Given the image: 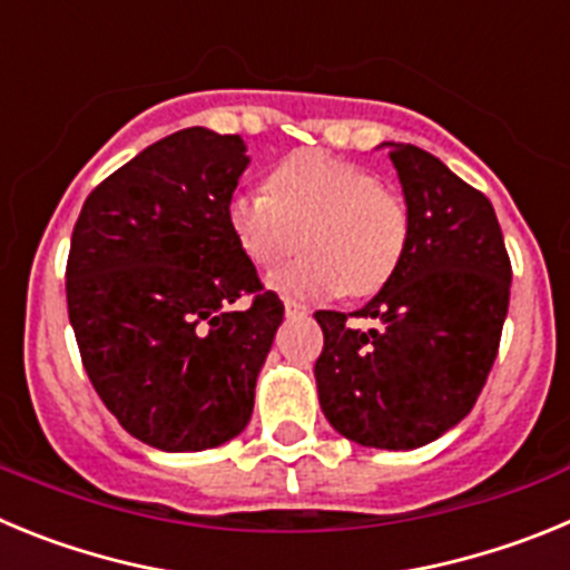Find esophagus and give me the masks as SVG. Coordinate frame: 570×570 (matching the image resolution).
Segmentation results:
<instances>
[{
  "label": "esophagus",
  "mask_w": 570,
  "mask_h": 570,
  "mask_svg": "<svg viewBox=\"0 0 570 570\" xmlns=\"http://www.w3.org/2000/svg\"><path fill=\"white\" fill-rule=\"evenodd\" d=\"M308 314H311L308 305H302V302H296V299H285V316H288V320H296V316H308Z\"/></svg>",
  "instance_id": "1"
}]
</instances>
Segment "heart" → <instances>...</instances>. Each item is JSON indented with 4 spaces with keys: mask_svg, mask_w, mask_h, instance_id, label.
Returning a JSON list of instances; mask_svg holds the SVG:
<instances>
[{
    "mask_svg": "<svg viewBox=\"0 0 570 570\" xmlns=\"http://www.w3.org/2000/svg\"><path fill=\"white\" fill-rule=\"evenodd\" d=\"M228 228L256 268L279 265L299 236V259L271 274L279 294L367 296L400 268L407 208L374 170L325 150H296L274 165L268 188L230 196Z\"/></svg>",
    "mask_w": 570,
    "mask_h": 570,
    "instance_id": "obj_1",
    "label": "heart"
}]
</instances>
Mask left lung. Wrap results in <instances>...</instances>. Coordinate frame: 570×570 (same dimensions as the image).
<instances>
[{"mask_svg": "<svg viewBox=\"0 0 570 570\" xmlns=\"http://www.w3.org/2000/svg\"><path fill=\"white\" fill-rule=\"evenodd\" d=\"M407 205L400 268L354 316L316 311L325 345L314 365L322 414L347 440L411 451L471 414L511 299V259L488 196L434 154L385 142Z\"/></svg>", "mask_w": 570, "mask_h": 570, "instance_id": "1", "label": "left lung"}]
</instances>
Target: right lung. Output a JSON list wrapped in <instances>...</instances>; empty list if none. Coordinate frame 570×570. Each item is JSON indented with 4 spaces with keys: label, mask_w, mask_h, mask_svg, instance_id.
I'll return each mask as SVG.
<instances>
[{
    "label": "right lung",
    "mask_w": 570,
    "mask_h": 570,
    "mask_svg": "<svg viewBox=\"0 0 570 570\" xmlns=\"http://www.w3.org/2000/svg\"><path fill=\"white\" fill-rule=\"evenodd\" d=\"M248 163L236 134L176 130L90 190L70 236L68 316L90 385L170 454L245 431L285 314L228 228ZM242 295L252 305L234 309Z\"/></svg>",
    "instance_id": "1"
}]
</instances>
